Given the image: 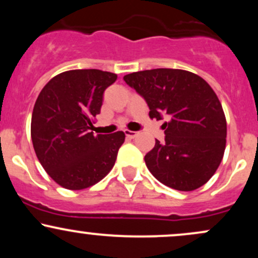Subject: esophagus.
Instances as JSON below:
<instances>
[{"instance_id": "34e87169", "label": "esophagus", "mask_w": 258, "mask_h": 258, "mask_svg": "<svg viewBox=\"0 0 258 258\" xmlns=\"http://www.w3.org/2000/svg\"><path fill=\"white\" fill-rule=\"evenodd\" d=\"M125 135H126V137H127V138L133 139V138L136 137V136L138 135V132H136V131H128V130H126V131H125Z\"/></svg>"}]
</instances>
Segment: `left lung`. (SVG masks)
Returning <instances> with one entry per match:
<instances>
[{
  "instance_id": "1",
  "label": "left lung",
  "mask_w": 258,
  "mask_h": 258,
  "mask_svg": "<svg viewBox=\"0 0 258 258\" xmlns=\"http://www.w3.org/2000/svg\"><path fill=\"white\" fill-rule=\"evenodd\" d=\"M123 80L149 106V116L165 121V142L144 156L162 184L182 191L200 188L214 176L226 149L227 122L217 96L204 79L179 69L128 74Z\"/></svg>"
}]
</instances>
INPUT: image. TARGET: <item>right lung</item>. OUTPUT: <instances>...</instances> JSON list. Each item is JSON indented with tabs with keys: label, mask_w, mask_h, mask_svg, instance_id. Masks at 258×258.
Masks as SVG:
<instances>
[{
	"label": "right lung",
	"mask_w": 258,
	"mask_h": 258,
	"mask_svg": "<svg viewBox=\"0 0 258 258\" xmlns=\"http://www.w3.org/2000/svg\"><path fill=\"white\" fill-rule=\"evenodd\" d=\"M117 75L98 69L69 70L42 88L31 117V139L38 161L59 185L88 188L104 178L125 142L122 131L90 132L103 94Z\"/></svg>",
	"instance_id": "obj_1"
}]
</instances>
